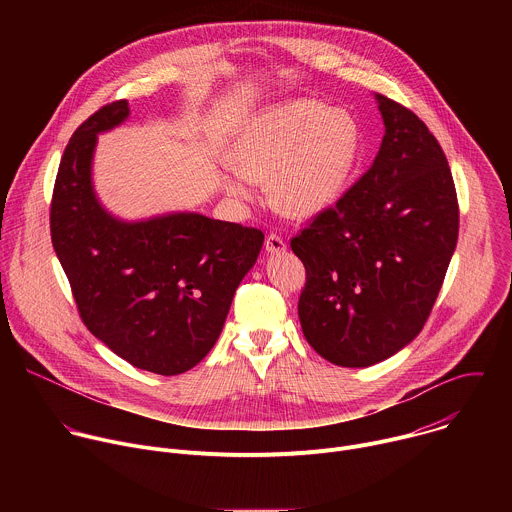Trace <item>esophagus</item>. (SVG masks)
<instances>
[{
	"label": "esophagus",
	"mask_w": 512,
	"mask_h": 512,
	"mask_svg": "<svg viewBox=\"0 0 512 512\" xmlns=\"http://www.w3.org/2000/svg\"><path fill=\"white\" fill-rule=\"evenodd\" d=\"M285 241L279 237V235H267V239H265V251L267 253H271V255H277V253H283L285 251Z\"/></svg>",
	"instance_id": "esophagus-1"
}]
</instances>
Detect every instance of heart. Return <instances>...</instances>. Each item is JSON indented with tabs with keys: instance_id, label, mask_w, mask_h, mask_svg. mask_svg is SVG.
<instances>
[{
	"instance_id": "obj_1",
	"label": "heart",
	"mask_w": 512,
	"mask_h": 512,
	"mask_svg": "<svg viewBox=\"0 0 512 512\" xmlns=\"http://www.w3.org/2000/svg\"><path fill=\"white\" fill-rule=\"evenodd\" d=\"M356 154L358 127L346 111L312 99L281 103L245 123L225 188L251 200L257 182L271 177V202L287 216L308 218L340 198Z\"/></svg>"
}]
</instances>
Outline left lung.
<instances>
[{
  "label": "left lung",
  "instance_id": "8db88e82",
  "mask_svg": "<svg viewBox=\"0 0 512 512\" xmlns=\"http://www.w3.org/2000/svg\"><path fill=\"white\" fill-rule=\"evenodd\" d=\"M379 154L332 208L291 239L306 267L298 314L338 367H371L423 328L458 243V198L440 143L403 105L375 95Z\"/></svg>",
  "mask_w": 512,
  "mask_h": 512
}]
</instances>
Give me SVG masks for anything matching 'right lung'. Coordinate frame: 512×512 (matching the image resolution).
I'll return each instance as SVG.
<instances>
[{"instance_id":"1","label":"right lung","mask_w":512,"mask_h":512,"mask_svg":"<svg viewBox=\"0 0 512 512\" xmlns=\"http://www.w3.org/2000/svg\"><path fill=\"white\" fill-rule=\"evenodd\" d=\"M129 117L115 101L72 133L58 166L50 235L85 326L141 371H190L221 334L263 233L198 212L123 221L97 198V135Z\"/></svg>"}]
</instances>
